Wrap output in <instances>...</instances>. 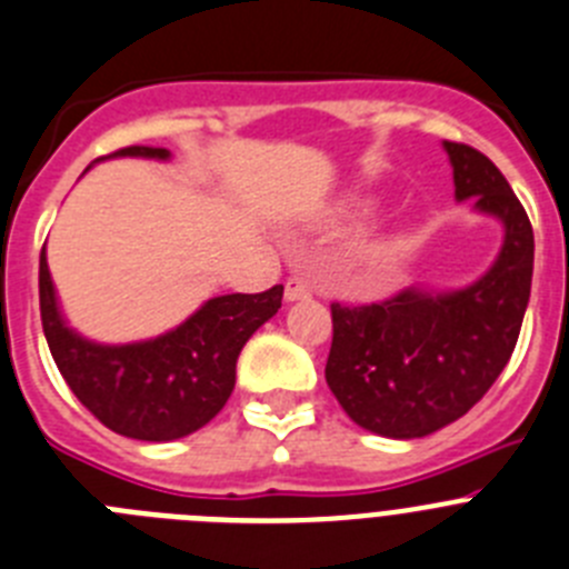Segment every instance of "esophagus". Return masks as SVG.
Masks as SVG:
<instances>
[{"instance_id": "1", "label": "esophagus", "mask_w": 569, "mask_h": 569, "mask_svg": "<svg viewBox=\"0 0 569 569\" xmlns=\"http://www.w3.org/2000/svg\"><path fill=\"white\" fill-rule=\"evenodd\" d=\"M310 296H313V284L308 279H301V276H290L288 284H284V299L299 301L310 299Z\"/></svg>"}]
</instances>
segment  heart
<instances>
[{"label":"heart","instance_id":"obj_1","mask_svg":"<svg viewBox=\"0 0 569 569\" xmlns=\"http://www.w3.org/2000/svg\"><path fill=\"white\" fill-rule=\"evenodd\" d=\"M396 253H399V241L385 239V241H373V244L365 250V259L370 261L373 268H387V264L396 259Z\"/></svg>","mask_w":569,"mask_h":569}]
</instances>
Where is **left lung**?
<instances>
[{
    "label": "left lung",
    "instance_id": "obj_1",
    "mask_svg": "<svg viewBox=\"0 0 569 569\" xmlns=\"http://www.w3.org/2000/svg\"><path fill=\"white\" fill-rule=\"evenodd\" d=\"M456 199L505 224L499 259L453 293L401 290L373 305H330L325 379L345 413L387 439H421L461 419L499 379L521 333L532 281V224L501 170L445 142Z\"/></svg>",
    "mask_w": 569,
    "mask_h": 569
}]
</instances>
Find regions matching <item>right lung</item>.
<instances>
[{
	"mask_svg": "<svg viewBox=\"0 0 569 569\" xmlns=\"http://www.w3.org/2000/svg\"><path fill=\"white\" fill-rule=\"evenodd\" d=\"M110 156L170 159V150L130 144ZM284 288L204 301L184 325L136 345H97L64 325L39 256V310L50 356L79 401L113 433L173 441L208 425L236 385V359L256 330L281 308Z\"/></svg>",
	"mask_w": 569,
	"mask_h": 569,
	"instance_id": "1",
	"label": "right lung"
}]
</instances>
